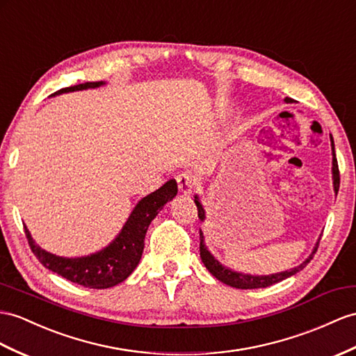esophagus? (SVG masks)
<instances>
[{
  "label": "esophagus",
  "instance_id": "obj_1",
  "mask_svg": "<svg viewBox=\"0 0 356 356\" xmlns=\"http://www.w3.org/2000/svg\"><path fill=\"white\" fill-rule=\"evenodd\" d=\"M177 185H179V191L181 194L189 195L191 193H193L194 185H195L193 175H191V172H188V171L180 172V175L177 176Z\"/></svg>",
  "mask_w": 356,
  "mask_h": 356
}]
</instances>
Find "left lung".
I'll use <instances>...</instances> for the list:
<instances>
[{"mask_svg":"<svg viewBox=\"0 0 356 356\" xmlns=\"http://www.w3.org/2000/svg\"><path fill=\"white\" fill-rule=\"evenodd\" d=\"M287 104H291L293 102V99L290 97H286L284 99ZM331 138V145H332V184H334V191L335 194L339 193V186H340V172H339V163H337V159H335V152H334V140L332 136H330ZM195 200V204H197V209H198V218H200V222H204L206 221V211L204 207L202 204V202H200L198 195L194 197ZM317 247H318V241L316 242L314 248L312 251V254L300 263L299 266L293 268V269H289V270H284V272H278V273H270V275H251V273H242V272H236L230 268L224 266L221 261H218L211 251L207 250L206 243H204V234L202 232V229H200V257H202V261L204 263L206 269L212 273V275L216 278L222 281L224 284L227 286H232V287H236V289H261V287H269L272 284H275V282H280L282 280H286L291 275H295V273H298L299 270H302L307 263H309V260L313 259L314 252L317 251Z\"/></svg>","mask_w":356,"mask_h":356,"instance_id":"1","label":"left lung"}]
</instances>
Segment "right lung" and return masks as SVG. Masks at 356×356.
I'll return each instance as SVG.
<instances>
[{"instance_id": "add662e5", "label": "right lung", "mask_w": 356, "mask_h": 356, "mask_svg": "<svg viewBox=\"0 0 356 356\" xmlns=\"http://www.w3.org/2000/svg\"><path fill=\"white\" fill-rule=\"evenodd\" d=\"M100 86H105L104 81L78 84L61 88L52 96L69 93V91L97 88ZM176 194L177 184L175 179H171L154 193L141 198L134 207L120 233L115 236V239L104 250L88 254V256L69 259L44 251L34 242L31 233L24 225L25 236L29 239L34 256L39 259L44 268L72 282H76L79 286L90 289H109L124 281L138 266L144 250V238L150 222L156 218L161 209L176 197Z\"/></svg>"}]
</instances>
